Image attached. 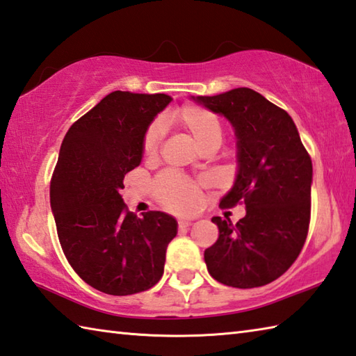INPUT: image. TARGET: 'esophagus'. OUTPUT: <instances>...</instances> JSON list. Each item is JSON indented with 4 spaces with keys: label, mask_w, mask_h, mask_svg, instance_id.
Here are the masks:
<instances>
[{
    "label": "esophagus",
    "mask_w": 356,
    "mask_h": 356,
    "mask_svg": "<svg viewBox=\"0 0 356 356\" xmlns=\"http://www.w3.org/2000/svg\"><path fill=\"white\" fill-rule=\"evenodd\" d=\"M193 225L191 219H179V229H188Z\"/></svg>",
    "instance_id": "34e87169"
}]
</instances>
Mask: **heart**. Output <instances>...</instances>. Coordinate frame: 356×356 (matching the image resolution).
<instances>
[{
    "label": "heart",
    "instance_id": "heart-1",
    "mask_svg": "<svg viewBox=\"0 0 356 356\" xmlns=\"http://www.w3.org/2000/svg\"><path fill=\"white\" fill-rule=\"evenodd\" d=\"M163 124H171L182 129L191 138L196 141L200 149L207 147H219L224 138V129L221 120L200 106H184L174 111L168 118L163 120ZM160 127L151 126L143 137V156L146 159H154L160 149ZM154 193L161 205L172 211H191L195 210L199 202V193L196 185L190 182L179 174L166 172L161 174L154 182Z\"/></svg>",
    "mask_w": 356,
    "mask_h": 356
}]
</instances>
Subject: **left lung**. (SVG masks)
Instances as JSON below:
<instances>
[{"instance_id": "1", "label": "left lung", "mask_w": 356, "mask_h": 356, "mask_svg": "<svg viewBox=\"0 0 356 356\" xmlns=\"http://www.w3.org/2000/svg\"><path fill=\"white\" fill-rule=\"evenodd\" d=\"M224 115L238 138V174L219 207L245 205L236 224L215 216L219 236L205 249L213 279L232 288L268 285L291 268L312 216L313 165L291 116L252 88L193 98Z\"/></svg>"}]
</instances>
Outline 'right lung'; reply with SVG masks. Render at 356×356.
<instances>
[{
  "label": "right lung",
  "mask_w": 356,
  "mask_h": 356,
  "mask_svg": "<svg viewBox=\"0 0 356 356\" xmlns=\"http://www.w3.org/2000/svg\"><path fill=\"white\" fill-rule=\"evenodd\" d=\"M170 102L163 93L112 92L62 141L49 190L57 236L74 273L101 293H141L163 275L176 219L163 211L137 218L120 190L143 157L147 126Z\"/></svg>",
  "instance_id": "obj_1"
}]
</instances>
